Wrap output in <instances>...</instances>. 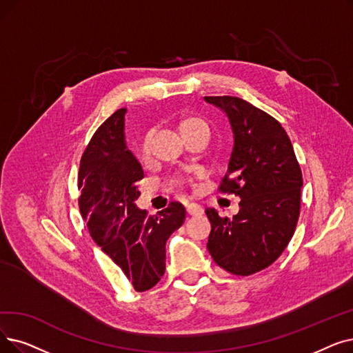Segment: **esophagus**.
Listing matches in <instances>:
<instances>
[{
  "mask_svg": "<svg viewBox=\"0 0 353 353\" xmlns=\"http://www.w3.org/2000/svg\"><path fill=\"white\" fill-rule=\"evenodd\" d=\"M186 212L189 214H192V216H199V214L203 213V209H202V206H199L197 203H188L186 205Z\"/></svg>",
  "mask_w": 353,
  "mask_h": 353,
  "instance_id": "34e87169",
  "label": "esophagus"
}]
</instances>
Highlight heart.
Returning <instances> with one entry per match:
<instances>
[{
  "instance_id": "1",
  "label": "heart",
  "mask_w": 353,
  "mask_h": 353,
  "mask_svg": "<svg viewBox=\"0 0 353 353\" xmlns=\"http://www.w3.org/2000/svg\"><path fill=\"white\" fill-rule=\"evenodd\" d=\"M196 130H203V131L209 132L208 122L202 118H199V117H188L180 122V131L181 132L196 131ZM150 137H151V134H147L144 141H143V145H141L143 154H148V151H150Z\"/></svg>"
}]
</instances>
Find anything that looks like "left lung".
<instances>
[{
  "mask_svg": "<svg viewBox=\"0 0 353 353\" xmlns=\"http://www.w3.org/2000/svg\"><path fill=\"white\" fill-rule=\"evenodd\" d=\"M226 117L234 134L222 190L241 197L239 212L212 225L208 250L219 267L250 275L271 265L293 236L300 214L303 177L293 145L277 119L236 97H205Z\"/></svg>",
  "mask_w": 353,
  "mask_h": 353,
  "instance_id": "left-lung-1",
  "label": "left lung"
}]
</instances>
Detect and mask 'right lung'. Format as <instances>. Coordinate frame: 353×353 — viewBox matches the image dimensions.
<instances>
[{"mask_svg": "<svg viewBox=\"0 0 353 353\" xmlns=\"http://www.w3.org/2000/svg\"><path fill=\"white\" fill-rule=\"evenodd\" d=\"M127 108L115 111L92 137L79 168V208L92 239L137 291L154 287L165 270V242L186 218L173 202L159 216L137 208L144 170L125 143Z\"/></svg>", "mask_w": 353, "mask_h": 353, "instance_id": "right-lung-1", "label": "right lung"}]
</instances>
